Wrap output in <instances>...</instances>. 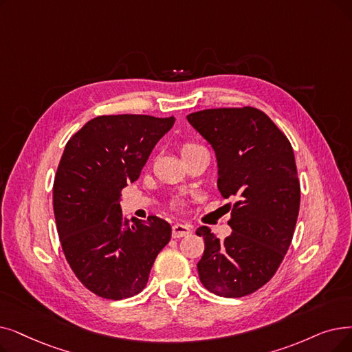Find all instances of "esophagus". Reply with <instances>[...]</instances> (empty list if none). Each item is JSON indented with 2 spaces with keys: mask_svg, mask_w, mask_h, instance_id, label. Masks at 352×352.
<instances>
[{
  "mask_svg": "<svg viewBox=\"0 0 352 352\" xmlns=\"http://www.w3.org/2000/svg\"><path fill=\"white\" fill-rule=\"evenodd\" d=\"M191 233V227L188 224H181L177 223L173 226V237L174 239H181V237H186Z\"/></svg>",
  "mask_w": 352,
  "mask_h": 352,
  "instance_id": "1",
  "label": "esophagus"
}]
</instances>
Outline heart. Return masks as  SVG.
Returning a JSON list of instances; mask_svg holds the SVG:
<instances>
[{
  "instance_id": "b5f03b06",
  "label": "heart",
  "mask_w": 352,
  "mask_h": 352,
  "mask_svg": "<svg viewBox=\"0 0 352 352\" xmlns=\"http://www.w3.org/2000/svg\"><path fill=\"white\" fill-rule=\"evenodd\" d=\"M198 146H200V145H195V144L187 142V144L182 145V148H181V152H187V151H191V149H194V148H198Z\"/></svg>"
}]
</instances>
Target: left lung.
Wrapping results in <instances>:
<instances>
[{"instance_id": "obj_1", "label": "left lung", "mask_w": 352, "mask_h": 352, "mask_svg": "<svg viewBox=\"0 0 352 352\" xmlns=\"http://www.w3.org/2000/svg\"><path fill=\"white\" fill-rule=\"evenodd\" d=\"M216 152L217 187L233 198V233L220 241L207 226L197 228L206 249L197 263L203 286L224 298L250 295L266 285L292 241L300 186L294 149L262 111L220 108L187 116Z\"/></svg>"}]
</instances>
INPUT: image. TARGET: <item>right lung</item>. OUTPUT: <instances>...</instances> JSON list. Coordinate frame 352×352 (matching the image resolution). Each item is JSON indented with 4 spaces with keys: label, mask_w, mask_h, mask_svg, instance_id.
Segmentation results:
<instances>
[{
    "label": "right lung",
    "mask_w": 352,
    "mask_h": 352,
    "mask_svg": "<svg viewBox=\"0 0 352 352\" xmlns=\"http://www.w3.org/2000/svg\"><path fill=\"white\" fill-rule=\"evenodd\" d=\"M174 122V116H98L66 144L53 184L57 233L76 276L100 298L138 295L171 239L170 223L157 216L129 223L119 201Z\"/></svg>",
    "instance_id": "obj_1"
}]
</instances>
